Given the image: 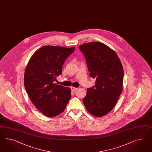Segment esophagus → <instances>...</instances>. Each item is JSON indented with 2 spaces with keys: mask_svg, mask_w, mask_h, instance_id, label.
<instances>
[{
  "mask_svg": "<svg viewBox=\"0 0 152 152\" xmlns=\"http://www.w3.org/2000/svg\"><path fill=\"white\" fill-rule=\"evenodd\" d=\"M71 91H72V92H75L78 88H76V87H71Z\"/></svg>",
  "mask_w": 152,
  "mask_h": 152,
  "instance_id": "1",
  "label": "esophagus"
}]
</instances>
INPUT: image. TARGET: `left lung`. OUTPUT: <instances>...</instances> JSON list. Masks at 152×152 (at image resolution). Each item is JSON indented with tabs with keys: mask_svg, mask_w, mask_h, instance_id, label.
Listing matches in <instances>:
<instances>
[{
	"mask_svg": "<svg viewBox=\"0 0 152 152\" xmlns=\"http://www.w3.org/2000/svg\"><path fill=\"white\" fill-rule=\"evenodd\" d=\"M86 58L90 76L95 85L87 88L83 103L87 111L102 117L113 110L123 89V69L117 53L100 42L79 46Z\"/></svg>",
	"mask_w": 152,
	"mask_h": 152,
	"instance_id": "left-lung-1",
	"label": "left lung"
}]
</instances>
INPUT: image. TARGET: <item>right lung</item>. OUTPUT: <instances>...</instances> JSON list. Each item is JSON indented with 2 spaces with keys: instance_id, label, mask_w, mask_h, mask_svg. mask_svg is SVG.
I'll return each instance as SVG.
<instances>
[{
  "instance_id": "add662e5",
  "label": "right lung",
  "mask_w": 152,
  "mask_h": 152,
  "mask_svg": "<svg viewBox=\"0 0 152 152\" xmlns=\"http://www.w3.org/2000/svg\"><path fill=\"white\" fill-rule=\"evenodd\" d=\"M75 47L45 46L30 58L25 71V88L34 105L47 117H55L65 110L71 97L69 87L54 82Z\"/></svg>"
}]
</instances>
